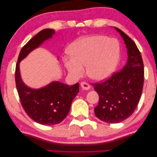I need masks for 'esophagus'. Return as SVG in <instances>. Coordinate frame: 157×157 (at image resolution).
Instances as JSON below:
<instances>
[{
    "label": "esophagus",
    "mask_w": 157,
    "mask_h": 157,
    "mask_svg": "<svg viewBox=\"0 0 157 157\" xmlns=\"http://www.w3.org/2000/svg\"><path fill=\"white\" fill-rule=\"evenodd\" d=\"M81 87L83 90H89L91 86H90V85L89 84V83L83 82H83L81 83Z\"/></svg>",
    "instance_id": "1"
}]
</instances>
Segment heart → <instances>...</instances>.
Segmentation results:
<instances>
[{
    "label": "heart",
    "instance_id": "1",
    "mask_svg": "<svg viewBox=\"0 0 157 157\" xmlns=\"http://www.w3.org/2000/svg\"><path fill=\"white\" fill-rule=\"evenodd\" d=\"M117 44L116 45L115 43ZM70 57L63 58V65L75 78L81 77L85 70L87 76L95 81H102L112 74L120 56L119 45L113 38L104 36H91L79 38L69 46Z\"/></svg>",
    "mask_w": 157,
    "mask_h": 157
}]
</instances>
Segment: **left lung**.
I'll use <instances>...</instances> for the list:
<instances>
[{
  "label": "left lung",
  "mask_w": 157,
  "mask_h": 157,
  "mask_svg": "<svg viewBox=\"0 0 157 157\" xmlns=\"http://www.w3.org/2000/svg\"><path fill=\"white\" fill-rule=\"evenodd\" d=\"M127 49L126 65L94 89L99 96L94 108L96 117L106 123H119L134 113L140 100L144 85V64L136 45L121 30L114 27Z\"/></svg>",
  "instance_id": "1"
}]
</instances>
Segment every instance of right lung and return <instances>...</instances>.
<instances>
[{"label": "right lung", "mask_w": 157, "mask_h": 157, "mask_svg": "<svg viewBox=\"0 0 157 157\" xmlns=\"http://www.w3.org/2000/svg\"><path fill=\"white\" fill-rule=\"evenodd\" d=\"M54 34L55 30L46 29L33 36L21 49L15 74L17 91L23 109L34 121L48 126L61 123L66 117L73 100L79 92V83L70 86L55 81L39 89H33L22 80L20 63Z\"/></svg>", "instance_id": "right-lung-1"}]
</instances>
